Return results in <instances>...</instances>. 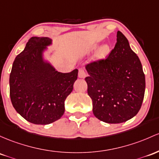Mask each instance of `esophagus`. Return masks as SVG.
<instances>
[{"label":"esophagus","mask_w":159,"mask_h":159,"mask_svg":"<svg viewBox=\"0 0 159 159\" xmlns=\"http://www.w3.org/2000/svg\"><path fill=\"white\" fill-rule=\"evenodd\" d=\"M87 76V73L84 69H79L78 71V77L80 78H84Z\"/></svg>","instance_id":"1"}]
</instances>
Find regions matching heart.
<instances>
[{
	"mask_svg": "<svg viewBox=\"0 0 159 159\" xmlns=\"http://www.w3.org/2000/svg\"><path fill=\"white\" fill-rule=\"evenodd\" d=\"M98 46H99L98 43H94L93 46L90 48V51H93V50H95L96 49L98 48ZM110 52H111V48L109 44L105 43V44L102 45L95 54V60H105L106 57L109 55Z\"/></svg>",
	"mask_w": 159,
	"mask_h": 159,
	"instance_id": "obj_1",
	"label": "heart"
}]
</instances>
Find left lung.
<instances>
[{"label": "left lung", "mask_w": 159, "mask_h": 159, "mask_svg": "<svg viewBox=\"0 0 159 159\" xmlns=\"http://www.w3.org/2000/svg\"><path fill=\"white\" fill-rule=\"evenodd\" d=\"M85 69L96 118L118 124L138 113L144 98L145 75L139 57L121 31L117 32L116 46L107 59L90 62Z\"/></svg>", "instance_id": "1"}]
</instances>
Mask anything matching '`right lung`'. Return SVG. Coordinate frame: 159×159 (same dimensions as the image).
Here are the masks:
<instances>
[{"label":"right lung","instance_id":"right-lung-1","mask_svg":"<svg viewBox=\"0 0 159 159\" xmlns=\"http://www.w3.org/2000/svg\"><path fill=\"white\" fill-rule=\"evenodd\" d=\"M51 44L49 38H31L16 57L10 75L13 107L26 121L35 125H49L60 119L78 78V69L59 72L44 60L43 53Z\"/></svg>","mask_w":159,"mask_h":159}]
</instances>
